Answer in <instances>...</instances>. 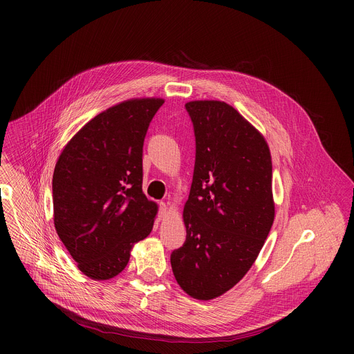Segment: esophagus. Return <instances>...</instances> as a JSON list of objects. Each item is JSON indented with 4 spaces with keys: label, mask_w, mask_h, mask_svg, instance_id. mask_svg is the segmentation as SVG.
Segmentation results:
<instances>
[{
    "label": "esophagus",
    "mask_w": 354,
    "mask_h": 354,
    "mask_svg": "<svg viewBox=\"0 0 354 354\" xmlns=\"http://www.w3.org/2000/svg\"><path fill=\"white\" fill-rule=\"evenodd\" d=\"M168 214H169L168 206H167L165 203H162V205H161V207H160V214H158V218H160V220H165V218L168 217Z\"/></svg>",
    "instance_id": "34e87169"
}]
</instances>
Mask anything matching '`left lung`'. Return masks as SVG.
<instances>
[{"mask_svg":"<svg viewBox=\"0 0 354 354\" xmlns=\"http://www.w3.org/2000/svg\"><path fill=\"white\" fill-rule=\"evenodd\" d=\"M196 161L183 207L186 242L171 255L180 288L196 299L231 290L254 265L274 220L265 137L221 100H192Z\"/></svg>","mask_w":354,"mask_h":354,"instance_id":"obj_1","label":"left lung"}]
</instances>
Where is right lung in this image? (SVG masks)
Masks as SVG:
<instances>
[{"instance_id":"obj_1","label":"right lung","mask_w":354,"mask_h":354,"mask_svg":"<svg viewBox=\"0 0 354 354\" xmlns=\"http://www.w3.org/2000/svg\"><path fill=\"white\" fill-rule=\"evenodd\" d=\"M161 97L120 102L91 119L63 148L53 174L56 231L92 280L129 263L153 230L158 205L142 193V145Z\"/></svg>"}]
</instances>
